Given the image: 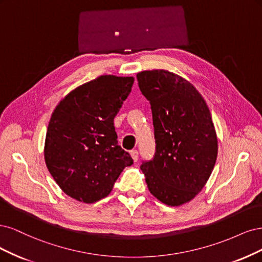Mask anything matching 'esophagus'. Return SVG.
<instances>
[{
    "label": "esophagus",
    "mask_w": 262,
    "mask_h": 262,
    "mask_svg": "<svg viewBox=\"0 0 262 262\" xmlns=\"http://www.w3.org/2000/svg\"><path fill=\"white\" fill-rule=\"evenodd\" d=\"M130 156H132V158H133V160L135 162H137L138 161V151L137 150H132L130 151Z\"/></svg>",
    "instance_id": "1"
}]
</instances>
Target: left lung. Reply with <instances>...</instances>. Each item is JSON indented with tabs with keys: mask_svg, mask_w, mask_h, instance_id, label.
<instances>
[{
	"mask_svg": "<svg viewBox=\"0 0 262 262\" xmlns=\"http://www.w3.org/2000/svg\"><path fill=\"white\" fill-rule=\"evenodd\" d=\"M151 105L156 152L140 168L152 195L167 206L188 202L204 188L217 156L209 107L190 82L155 70L137 74Z\"/></svg>",
	"mask_w": 262,
	"mask_h": 262,
	"instance_id": "left-lung-1",
	"label": "left lung"
}]
</instances>
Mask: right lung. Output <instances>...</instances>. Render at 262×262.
<instances>
[{
  "label": "right lung",
  "mask_w": 262,
  "mask_h": 262,
  "mask_svg": "<svg viewBox=\"0 0 262 262\" xmlns=\"http://www.w3.org/2000/svg\"><path fill=\"white\" fill-rule=\"evenodd\" d=\"M133 77L112 75L76 88L50 120L45 145L49 172L70 197L92 204L106 197L130 155L117 143L114 117L127 99Z\"/></svg>",
  "instance_id": "add662e5"
}]
</instances>
